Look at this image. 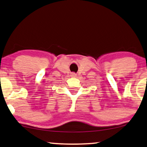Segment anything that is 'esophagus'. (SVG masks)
Here are the masks:
<instances>
[{"instance_id":"obj_1","label":"esophagus","mask_w":147,"mask_h":147,"mask_svg":"<svg viewBox=\"0 0 147 147\" xmlns=\"http://www.w3.org/2000/svg\"><path fill=\"white\" fill-rule=\"evenodd\" d=\"M71 76H73V77H75V76H76V74L75 73H72L71 74Z\"/></svg>"}]
</instances>
